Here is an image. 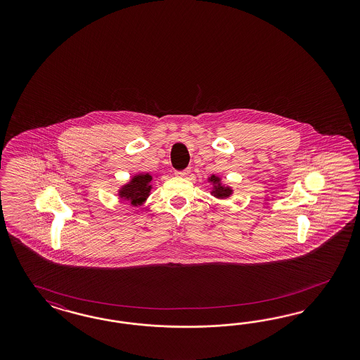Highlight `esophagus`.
<instances>
[{
    "mask_svg": "<svg viewBox=\"0 0 360 360\" xmlns=\"http://www.w3.org/2000/svg\"><path fill=\"white\" fill-rule=\"evenodd\" d=\"M175 174L178 175V176H184V178H186L187 175L190 174V169H186L184 172H176Z\"/></svg>",
    "mask_w": 360,
    "mask_h": 360,
    "instance_id": "34e87169",
    "label": "esophagus"
}]
</instances>
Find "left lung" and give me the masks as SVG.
Returning <instances> with one entry per match:
<instances>
[{"label":"left lung","instance_id":"8db88e82","mask_svg":"<svg viewBox=\"0 0 360 360\" xmlns=\"http://www.w3.org/2000/svg\"><path fill=\"white\" fill-rule=\"evenodd\" d=\"M207 182L210 184V194L219 200H227L233 195V188L229 185H226L221 176L211 174L207 178Z\"/></svg>","mask_w":360,"mask_h":360}]
</instances>
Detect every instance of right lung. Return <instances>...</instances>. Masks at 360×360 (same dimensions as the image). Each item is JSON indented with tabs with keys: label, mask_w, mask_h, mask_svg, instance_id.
<instances>
[{
	"label": "right lung",
	"mask_w": 360,
	"mask_h": 360,
	"mask_svg": "<svg viewBox=\"0 0 360 360\" xmlns=\"http://www.w3.org/2000/svg\"><path fill=\"white\" fill-rule=\"evenodd\" d=\"M158 176V175H157ZM149 173H137L131 175V179L121 185L117 190V196L121 200L129 203L131 207H140L150 195L153 181L157 178Z\"/></svg>",
	"instance_id": "right-lung-1"
}]
</instances>
